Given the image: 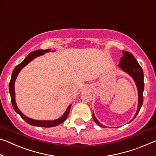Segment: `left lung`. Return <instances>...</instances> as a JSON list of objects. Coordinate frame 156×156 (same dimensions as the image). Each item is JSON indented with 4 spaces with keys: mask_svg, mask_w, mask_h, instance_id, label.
<instances>
[{
    "mask_svg": "<svg viewBox=\"0 0 156 156\" xmlns=\"http://www.w3.org/2000/svg\"><path fill=\"white\" fill-rule=\"evenodd\" d=\"M122 52L123 56L121 58L119 64L117 65V66L121 69V70L124 71V72L128 73L130 77H132V78L135 81L136 86H137L138 91L137 109V111H136L134 118L130 121V122H132V121H133V119L136 117V116L137 115V114L139 113L140 108L142 107L143 103V91H144V73H143L142 69L139 65L138 62L136 60L135 57L133 56L131 53L126 51H123ZM92 117L94 121L99 126L102 128H106L105 126L101 124V123L98 122V120L96 118L94 112Z\"/></svg>",
    "mask_w": 156,
    "mask_h": 156,
    "instance_id": "8db88e82",
    "label": "left lung"
}]
</instances>
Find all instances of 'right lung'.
I'll return each instance as SVG.
<instances>
[{
    "label": "right lung",
    "mask_w": 156,
    "mask_h": 156,
    "mask_svg": "<svg viewBox=\"0 0 156 156\" xmlns=\"http://www.w3.org/2000/svg\"><path fill=\"white\" fill-rule=\"evenodd\" d=\"M50 49H47V50H36V51L31 52L30 53H29L26 58L24 59L23 62L19 64V65H17L14 69L12 71V78L10 80V82L9 84V94H10L11 96V101L12 104L13 106L14 110H15V112L19 114V115L21 116L22 119L26 121V122L28 123V124L33 126H38V127H46V128H49V127H54L56 126L59 124H60L62 122H65L66 119V118L68 117V115L69 113V111H70V108L71 106V104L68 106V108H66L65 112L61 116L60 118L57 119L55 120H36L33 119L29 118L27 117L21 112V111L19 109V108L17 107V105L16 103V100H15V91H14V84H15V81L16 77L18 76L19 73L21 71V69L24 68L28 63L34 60V58H37L39 56L43 55L45 54V53H48L50 52ZM55 51H53L54 52Z\"/></svg>",
    "instance_id": "1"
}]
</instances>
